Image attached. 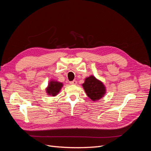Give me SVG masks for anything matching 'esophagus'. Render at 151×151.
<instances>
[{
  "label": "esophagus",
  "instance_id": "1",
  "mask_svg": "<svg viewBox=\"0 0 151 151\" xmlns=\"http://www.w3.org/2000/svg\"><path fill=\"white\" fill-rule=\"evenodd\" d=\"M70 84H72V85H76L77 84V81L74 80V81H70Z\"/></svg>",
  "mask_w": 151,
  "mask_h": 151
}]
</instances>
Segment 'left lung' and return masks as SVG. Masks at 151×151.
<instances>
[{
  "label": "left lung",
  "mask_w": 151,
  "mask_h": 151,
  "mask_svg": "<svg viewBox=\"0 0 151 151\" xmlns=\"http://www.w3.org/2000/svg\"><path fill=\"white\" fill-rule=\"evenodd\" d=\"M83 86L88 96L93 101L98 100L103 97L105 93L104 85L94 76H90L86 78Z\"/></svg>",
  "instance_id": "left-lung-1"
}]
</instances>
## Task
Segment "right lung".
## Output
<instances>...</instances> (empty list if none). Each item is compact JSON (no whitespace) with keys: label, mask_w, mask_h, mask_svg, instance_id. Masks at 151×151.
Returning a JSON list of instances; mask_svg holds the SVG:
<instances>
[{"label":"right lung","mask_w":151,"mask_h":151,"mask_svg":"<svg viewBox=\"0 0 151 151\" xmlns=\"http://www.w3.org/2000/svg\"><path fill=\"white\" fill-rule=\"evenodd\" d=\"M62 84L60 83H57V82L52 81L50 83V84L48 85V88H47V93L48 94H50L54 96L58 93L60 91Z\"/></svg>","instance_id":"right-lung-1"}]
</instances>
